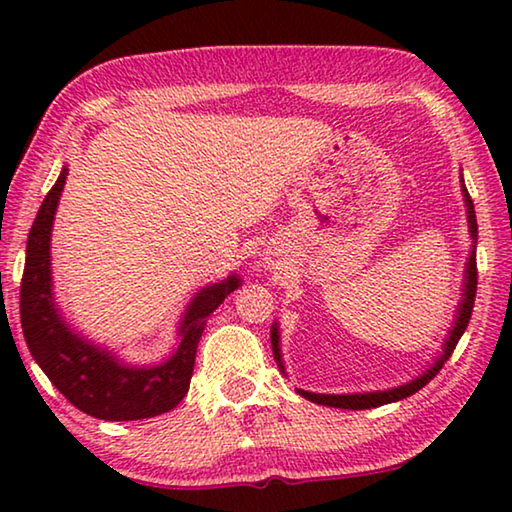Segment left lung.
Segmentation results:
<instances>
[{"label":"left lung","instance_id":"left-lung-1","mask_svg":"<svg viewBox=\"0 0 512 512\" xmlns=\"http://www.w3.org/2000/svg\"><path fill=\"white\" fill-rule=\"evenodd\" d=\"M461 192H463V203H465V212H467V232H470V255H467L465 262V271H463V289H461V300L456 305V314L452 320V327L443 341V350L438 352V357H433L424 372H420L418 377H413L409 381H404L400 386L393 388H384V391H363V393H309L302 391V388H296L298 395L305 397V400L314 402V404H323V406H334V409H350V411H361V409H375V406L381 404H391V402H400L404 397H411L413 393H418L422 386H427L429 381L438 375V370L445 366V361L452 357V352L456 348L458 339H461L463 332L467 329V323H470L472 316V307H474V298H476V237H479V230H476V214H474V203L470 194H467L463 173H461ZM271 345H273V357L277 361V368L284 377H287V368H284V359H282V348H280V327L273 323L271 327Z\"/></svg>","mask_w":512,"mask_h":512}]
</instances>
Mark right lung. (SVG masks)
<instances>
[{
	"label": "right lung",
	"instance_id": "obj_1",
	"mask_svg": "<svg viewBox=\"0 0 512 512\" xmlns=\"http://www.w3.org/2000/svg\"><path fill=\"white\" fill-rule=\"evenodd\" d=\"M67 164L42 201L27 239L20 287V318L42 372L76 409L99 420H144L176 409L189 391L196 348L214 309L241 287L239 273L205 284L187 302L171 354L155 363H131L115 350L90 341L63 314L51 271V230L67 180Z\"/></svg>",
	"mask_w": 512,
	"mask_h": 512
}]
</instances>
